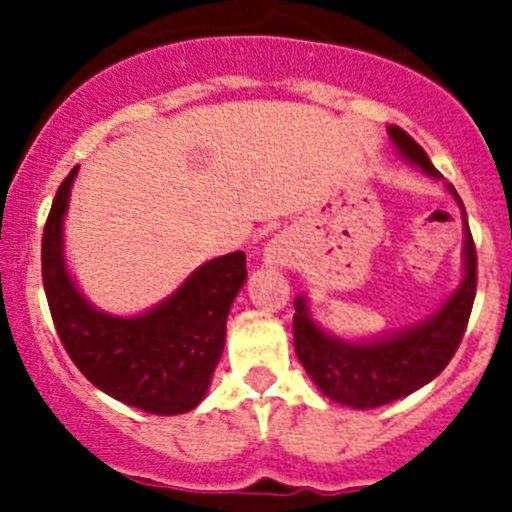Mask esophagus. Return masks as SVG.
Masks as SVG:
<instances>
[{
  "label": "esophagus",
  "instance_id": "34e87169",
  "mask_svg": "<svg viewBox=\"0 0 512 512\" xmlns=\"http://www.w3.org/2000/svg\"><path fill=\"white\" fill-rule=\"evenodd\" d=\"M287 261H289V248H287V243L279 241V238H274V241L269 243V248H266V264L287 266Z\"/></svg>",
  "mask_w": 512,
  "mask_h": 512
}]
</instances>
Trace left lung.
I'll return each instance as SVG.
<instances>
[{
	"instance_id": "8db88e82",
	"label": "left lung",
	"mask_w": 512,
	"mask_h": 512,
	"mask_svg": "<svg viewBox=\"0 0 512 512\" xmlns=\"http://www.w3.org/2000/svg\"><path fill=\"white\" fill-rule=\"evenodd\" d=\"M387 133L410 164L433 179H441L431 158L425 156L423 148L405 130L390 125ZM449 192L454 194L464 215V279L431 318L413 328L397 330L392 336H379L372 341H343L325 333L310 318L305 297L295 300L297 312L292 330H295L297 359L305 366L312 382L318 384V390L333 402L356 410L395 402L436 379L456 354L477 295V251L459 194L454 192V187H449Z\"/></svg>"
}]
</instances>
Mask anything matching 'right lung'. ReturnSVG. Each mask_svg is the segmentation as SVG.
Segmentation results:
<instances>
[{
  "label": "right lung",
  "instance_id": "add662e5",
  "mask_svg": "<svg viewBox=\"0 0 512 512\" xmlns=\"http://www.w3.org/2000/svg\"><path fill=\"white\" fill-rule=\"evenodd\" d=\"M79 166L61 182L43 230V287L53 325L79 372L104 395L153 415L189 413L205 400L223 356L225 323L246 282V253L194 269L174 295L120 318L84 300L63 256V217Z\"/></svg>",
  "mask_w": 512,
  "mask_h": 512
}]
</instances>
